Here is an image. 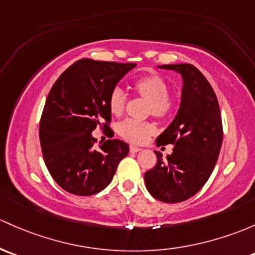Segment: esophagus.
<instances>
[{"instance_id":"1","label":"esophagus","mask_w":255,"mask_h":255,"mask_svg":"<svg viewBox=\"0 0 255 255\" xmlns=\"http://www.w3.org/2000/svg\"><path fill=\"white\" fill-rule=\"evenodd\" d=\"M129 150H130V152H138V151H140L141 149L138 148V146H135V145H130Z\"/></svg>"}]
</instances>
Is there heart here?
Wrapping results in <instances>:
<instances>
[{
  "mask_svg": "<svg viewBox=\"0 0 255 255\" xmlns=\"http://www.w3.org/2000/svg\"><path fill=\"white\" fill-rule=\"evenodd\" d=\"M133 89L143 99L149 100L148 114L156 117H166L172 112L173 101L168 96V84L165 78L156 73L146 74L135 79ZM110 111L115 116H121L127 107V96L120 88L112 90L109 98ZM155 126L150 122H139L126 120L120 123L119 133L126 140L134 144H141L155 133Z\"/></svg>",
  "mask_w": 255,
  "mask_h": 255,
  "instance_id": "obj_1",
  "label": "heart"
}]
</instances>
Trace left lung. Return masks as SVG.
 Segmentation results:
<instances>
[{"instance_id":"obj_1","label":"left lung","mask_w":255,"mask_h":255,"mask_svg":"<svg viewBox=\"0 0 255 255\" xmlns=\"http://www.w3.org/2000/svg\"><path fill=\"white\" fill-rule=\"evenodd\" d=\"M159 68L181 74L178 112L157 136L156 145L173 144V151L144 175L146 189L163 203H179L200 191L213 172L222 144L219 101L202 72L188 63L163 64Z\"/></svg>"}]
</instances>
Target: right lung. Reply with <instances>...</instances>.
<instances>
[{
  "mask_svg": "<svg viewBox=\"0 0 255 255\" xmlns=\"http://www.w3.org/2000/svg\"><path fill=\"white\" fill-rule=\"evenodd\" d=\"M135 63L83 58L66 69L51 88L40 121V144L47 170L56 183L76 195L101 192L129 152L127 143L109 139L98 149L92 135L109 128L112 90Z\"/></svg>",
  "mask_w": 255,
  "mask_h": 255,
  "instance_id": "obj_1",
  "label": "right lung"
}]
</instances>
